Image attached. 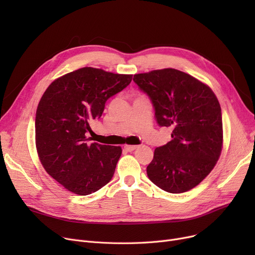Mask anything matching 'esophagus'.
I'll return each instance as SVG.
<instances>
[{
	"instance_id": "obj_1",
	"label": "esophagus",
	"mask_w": 255,
	"mask_h": 255,
	"mask_svg": "<svg viewBox=\"0 0 255 255\" xmlns=\"http://www.w3.org/2000/svg\"><path fill=\"white\" fill-rule=\"evenodd\" d=\"M137 146L138 145H131V144H126L124 148H125V150L127 151V152H132V151H134L135 149H137Z\"/></svg>"
}]
</instances>
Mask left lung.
<instances>
[{
  "mask_svg": "<svg viewBox=\"0 0 255 255\" xmlns=\"http://www.w3.org/2000/svg\"><path fill=\"white\" fill-rule=\"evenodd\" d=\"M133 82L152 101L158 125L172 128V139L155 149L146 175L169 193L194 188L215 166L222 150V115L215 94L172 68L135 74Z\"/></svg>",
  "mask_w": 255,
  "mask_h": 255,
  "instance_id": "8db88e82",
  "label": "left lung"
}]
</instances>
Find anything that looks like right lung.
<instances>
[{
    "instance_id": "right-lung-1",
    "label": "right lung",
    "mask_w": 255,
    "mask_h": 255,
    "mask_svg": "<svg viewBox=\"0 0 255 255\" xmlns=\"http://www.w3.org/2000/svg\"><path fill=\"white\" fill-rule=\"evenodd\" d=\"M129 74L85 67L52 82L37 107L36 148L50 177L78 195L109 183L122 154L121 146L90 143V123L100 119L105 103L124 90Z\"/></svg>"
}]
</instances>
